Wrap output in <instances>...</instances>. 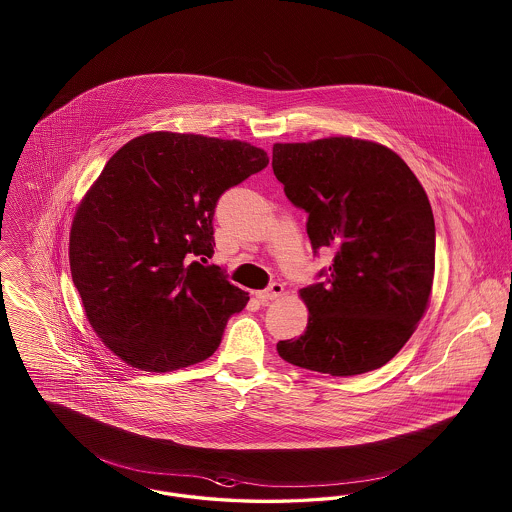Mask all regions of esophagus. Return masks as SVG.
I'll use <instances>...</instances> for the list:
<instances>
[{
  "mask_svg": "<svg viewBox=\"0 0 512 512\" xmlns=\"http://www.w3.org/2000/svg\"><path fill=\"white\" fill-rule=\"evenodd\" d=\"M282 293H284V284L274 282V284H270V286H268L267 290L255 293V297H257L261 303H270V301L278 299Z\"/></svg>",
  "mask_w": 512,
  "mask_h": 512,
  "instance_id": "1",
  "label": "esophagus"
}]
</instances>
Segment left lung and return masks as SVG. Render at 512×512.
<instances>
[{"label": "left lung", "mask_w": 512, "mask_h": 512, "mask_svg": "<svg viewBox=\"0 0 512 512\" xmlns=\"http://www.w3.org/2000/svg\"><path fill=\"white\" fill-rule=\"evenodd\" d=\"M272 169L309 213L313 249H336L326 280L299 290L307 330L278 355L330 376L386 365L430 305L436 226L422 184L390 147L351 136L274 144Z\"/></svg>", "instance_id": "obj_1"}]
</instances>
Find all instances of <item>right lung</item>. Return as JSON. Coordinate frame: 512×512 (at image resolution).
<instances>
[{
  "instance_id": "right-lung-1",
  "label": "right lung",
  "mask_w": 512,
  "mask_h": 512,
  "mask_svg": "<svg viewBox=\"0 0 512 512\" xmlns=\"http://www.w3.org/2000/svg\"><path fill=\"white\" fill-rule=\"evenodd\" d=\"M268 165L265 149L147 132L107 161L76 207L69 263L99 340L126 365L172 372L211 357L249 297L213 257L220 195Z\"/></svg>"
}]
</instances>
